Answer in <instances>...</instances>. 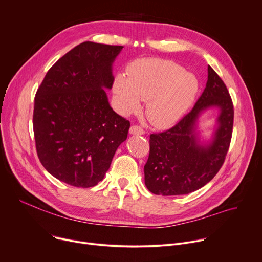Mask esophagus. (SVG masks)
Instances as JSON below:
<instances>
[{
	"label": "esophagus",
	"instance_id": "obj_1",
	"mask_svg": "<svg viewBox=\"0 0 262 262\" xmlns=\"http://www.w3.org/2000/svg\"><path fill=\"white\" fill-rule=\"evenodd\" d=\"M145 131L138 126H132L130 128V134H135V135H143Z\"/></svg>",
	"mask_w": 262,
	"mask_h": 262
}]
</instances>
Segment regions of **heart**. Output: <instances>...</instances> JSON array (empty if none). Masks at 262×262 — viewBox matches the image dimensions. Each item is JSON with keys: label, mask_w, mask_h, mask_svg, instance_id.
<instances>
[{"label": "heart", "mask_w": 262, "mask_h": 262, "mask_svg": "<svg viewBox=\"0 0 262 262\" xmlns=\"http://www.w3.org/2000/svg\"><path fill=\"white\" fill-rule=\"evenodd\" d=\"M199 92L196 77L170 60L141 59L118 75L113 93L122 114L141 109L147 101L146 116L157 128L174 125L190 109Z\"/></svg>", "instance_id": "obj_1"}]
</instances>
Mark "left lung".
I'll return each instance as SVG.
<instances>
[{"label":"left lung","mask_w":262,"mask_h":262,"mask_svg":"<svg viewBox=\"0 0 262 262\" xmlns=\"http://www.w3.org/2000/svg\"><path fill=\"white\" fill-rule=\"evenodd\" d=\"M206 88L193 109L165 132L150 135V152L144 167L146 187L155 194L193 192L220 170L233 133L234 106L226 85L208 66ZM220 110L217 127L207 143L199 141L197 120L204 112Z\"/></svg>","instance_id":"8db88e82"}]
</instances>
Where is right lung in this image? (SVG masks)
Wrapping results in <instances>:
<instances>
[{
	"mask_svg": "<svg viewBox=\"0 0 262 262\" xmlns=\"http://www.w3.org/2000/svg\"><path fill=\"white\" fill-rule=\"evenodd\" d=\"M124 46L83 42L46 73L33 116L38 158L53 177L75 187H93L109 170L130 122L111 107L105 90Z\"/></svg>",
	"mask_w": 262,
	"mask_h": 262,
	"instance_id": "1",
	"label": "right lung"
}]
</instances>
